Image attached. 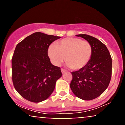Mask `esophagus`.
<instances>
[{
  "instance_id": "esophagus-1",
  "label": "esophagus",
  "mask_w": 125,
  "mask_h": 125,
  "mask_svg": "<svg viewBox=\"0 0 125 125\" xmlns=\"http://www.w3.org/2000/svg\"><path fill=\"white\" fill-rule=\"evenodd\" d=\"M61 72H62V73H65L66 72V71L63 69H61Z\"/></svg>"
}]
</instances>
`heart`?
<instances>
[{
  "instance_id": "obj_1",
  "label": "heart",
  "mask_w": 125,
  "mask_h": 125,
  "mask_svg": "<svg viewBox=\"0 0 125 125\" xmlns=\"http://www.w3.org/2000/svg\"><path fill=\"white\" fill-rule=\"evenodd\" d=\"M92 54V48L90 43L79 38L63 39L48 49V55L53 64L59 66L65 59L66 65L74 71L85 67Z\"/></svg>"
}]
</instances>
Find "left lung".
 <instances>
[{
  "instance_id": "1",
  "label": "left lung",
  "mask_w": 125,
  "mask_h": 125,
  "mask_svg": "<svg viewBox=\"0 0 125 125\" xmlns=\"http://www.w3.org/2000/svg\"><path fill=\"white\" fill-rule=\"evenodd\" d=\"M90 43L92 54L85 67L72 72L70 87L74 95L84 100L99 97L108 87L112 76V58L104 44L91 36L77 35Z\"/></svg>"
}]
</instances>
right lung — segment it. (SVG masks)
Here are the masks:
<instances>
[{
	"mask_svg": "<svg viewBox=\"0 0 125 125\" xmlns=\"http://www.w3.org/2000/svg\"><path fill=\"white\" fill-rule=\"evenodd\" d=\"M59 36L35 32L16 47L12 59L14 87L23 97L39 103L47 99L62 77L61 68L51 63L49 46Z\"/></svg>",
	"mask_w": 125,
	"mask_h": 125,
	"instance_id": "add662e5",
	"label": "right lung"
}]
</instances>
